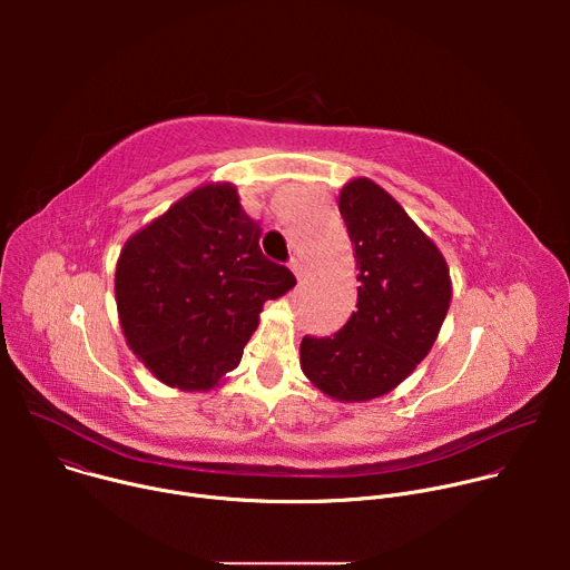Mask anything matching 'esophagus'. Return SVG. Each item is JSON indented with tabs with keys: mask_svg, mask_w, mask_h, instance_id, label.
I'll list each match as a JSON object with an SVG mask.
<instances>
[{
	"mask_svg": "<svg viewBox=\"0 0 570 570\" xmlns=\"http://www.w3.org/2000/svg\"><path fill=\"white\" fill-rule=\"evenodd\" d=\"M288 266H291V271H293V275H295V277H297V279H302V277H304V275H306V268H304V264H302V262H299V259H295V257H293V259H291V264H288Z\"/></svg>",
	"mask_w": 570,
	"mask_h": 570,
	"instance_id": "esophagus-1",
	"label": "esophagus"
}]
</instances>
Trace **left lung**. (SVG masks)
Instances as JSON below:
<instances>
[{"instance_id": "obj_1", "label": "left lung", "mask_w": 570, "mask_h": 570, "mask_svg": "<svg viewBox=\"0 0 570 570\" xmlns=\"http://www.w3.org/2000/svg\"><path fill=\"white\" fill-rule=\"evenodd\" d=\"M338 209L358 271L356 311L334 336H304L299 365L332 399L370 401L431 352L451 304V277L435 243L370 178L350 180Z\"/></svg>"}]
</instances>
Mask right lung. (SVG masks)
Returning <instances> with one entry per match:
<instances>
[{
	"label": "right lung",
	"instance_id": "1",
	"mask_svg": "<svg viewBox=\"0 0 570 570\" xmlns=\"http://www.w3.org/2000/svg\"><path fill=\"white\" fill-rule=\"evenodd\" d=\"M259 225L236 187L205 185L135 232L119 255L115 295L132 354L180 390H209L234 370L264 302L295 286L264 257Z\"/></svg>",
	"mask_w": 570,
	"mask_h": 570
}]
</instances>
